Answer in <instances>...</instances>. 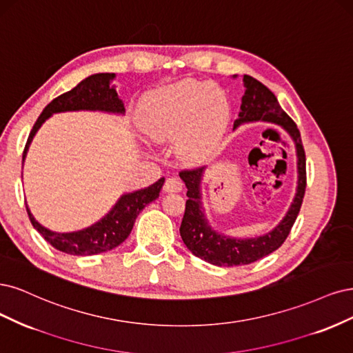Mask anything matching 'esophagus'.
<instances>
[{"label": "esophagus", "instance_id": "obj_1", "mask_svg": "<svg viewBox=\"0 0 353 353\" xmlns=\"http://www.w3.org/2000/svg\"><path fill=\"white\" fill-rule=\"evenodd\" d=\"M163 189H164L165 192H168V193H172V192H180L181 189H183V183H181V181H180L179 179L168 177V179L165 180V183H164Z\"/></svg>", "mask_w": 353, "mask_h": 353}]
</instances>
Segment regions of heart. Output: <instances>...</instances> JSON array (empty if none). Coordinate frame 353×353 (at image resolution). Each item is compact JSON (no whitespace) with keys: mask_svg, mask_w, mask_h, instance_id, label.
Instances as JSON below:
<instances>
[{"mask_svg":"<svg viewBox=\"0 0 353 353\" xmlns=\"http://www.w3.org/2000/svg\"><path fill=\"white\" fill-rule=\"evenodd\" d=\"M229 114V102L219 86L188 81L145 97L136 119L151 141L179 139V155L188 161H199L219 143Z\"/></svg>","mask_w":353,"mask_h":353,"instance_id":"obj_1","label":"heart"}]
</instances>
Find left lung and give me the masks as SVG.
I'll return each instance as SVG.
<instances>
[{
	"mask_svg": "<svg viewBox=\"0 0 353 353\" xmlns=\"http://www.w3.org/2000/svg\"><path fill=\"white\" fill-rule=\"evenodd\" d=\"M236 77V74L233 76ZM245 95L242 98L239 119L234 120L233 128L249 121H271L286 130L296 146L298 157V188L292 205L284 219L274 229L264 236L251 239H234L212 230L203 214L201 202V181L205 167L181 170L180 179L188 188V201L183 220L180 224V236L189 251L210 264L219 267L246 265L270 255L286 241L296 220L306 188V160L301 139V132L286 112L280 107L276 95L256 79L243 74Z\"/></svg>",
	"mask_w": 353,
	"mask_h": 353,
	"instance_id": "8db88e82",
	"label": "left lung"
}]
</instances>
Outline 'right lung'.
I'll use <instances>...</instances> for the list:
<instances>
[{
  "label": "right lung",
  "mask_w": 353,
  "mask_h": 353,
  "mask_svg": "<svg viewBox=\"0 0 353 353\" xmlns=\"http://www.w3.org/2000/svg\"><path fill=\"white\" fill-rule=\"evenodd\" d=\"M116 77L114 73H97L89 76L74 86L69 92L52 99L50 104L43 108L37 123L33 124L30 134L28 138L23 161L26 158L29 145L33 136L39 130L42 123L51 117L55 112L64 111H104L112 112V114H124V104L119 98L116 88L111 86V81ZM164 185V177H161L154 185L145 189L124 193L117 201L111 211L102 217L98 223L86 227L83 230L72 233H57L45 229L35 217L30 214V210L26 203L28 215L32 225L42 234V237L51 246L59 249L61 252L70 255H97L101 252L111 251L120 243L126 241L130 234L133 224L139 212L160 196V190Z\"/></svg>",
  "instance_id": "right-lung-1"
}]
</instances>
